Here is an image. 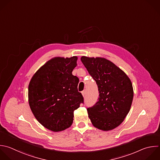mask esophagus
I'll return each mask as SVG.
<instances>
[{
	"label": "esophagus",
	"mask_w": 160,
	"mask_h": 160,
	"mask_svg": "<svg viewBox=\"0 0 160 160\" xmlns=\"http://www.w3.org/2000/svg\"><path fill=\"white\" fill-rule=\"evenodd\" d=\"M81 93H82V96H84H84H85V95H86V91H85V90H84V91H82V92H81Z\"/></svg>",
	"instance_id": "34e87169"
}]
</instances>
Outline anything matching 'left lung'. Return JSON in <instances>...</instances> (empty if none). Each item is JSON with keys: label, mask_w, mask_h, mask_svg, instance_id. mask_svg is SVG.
I'll use <instances>...</instances> for the list:
<instances>
[{"label": "left lung", "mask_w": 160, "mask_h": 160, "mask_svg": "<svg viewBox=\"0 0 160 160\" xmlns=\"http://www.w3.org/2000/svg\"><path fill=\"white\" fill-rule=\"evenodd\" d=\"M81 60L98 87V101L87 109L92 125L102 131L112 130L124 121L132 99L131 80L120 68L102 58L82 56Z\"/></svg>", "instance_id": "obj_1"}]
</instances>
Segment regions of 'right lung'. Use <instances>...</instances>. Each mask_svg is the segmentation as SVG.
I'll use <instances>...</instances> for the list:
<instances>
[{"label": "right lung", "instance_id": "add662e5", "mask_svg": "<svg viewBox=\"0 0 160 160\" xmlns=\"http://www.w3.org/2000/svg\"><path fill=\"white\" fill-rule=\"evenodd\" d=\"M77 60L76 56L51 59L38 69L29 84V104L33 114L54 132L69 128L74 111L84 102L78 90L79 79L72 74Z\"/></svg>", "mask_w": 160, "mask_h": 160}]
</instances>
